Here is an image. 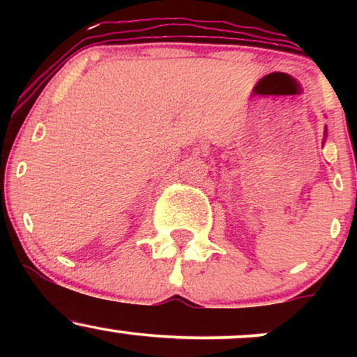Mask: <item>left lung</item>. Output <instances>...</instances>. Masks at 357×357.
I'll use <instances>...</instances> for the list:
<instances>
[{"mask_svg":"<svg viewBox=\"0 0 357 357\" xmlns=\"http://www.w3.org/2000/svg\"><path fill=\"white\" fill-rule=\"evenodd\" d=\"M324 134H326V136H327V130H324Z\"/></svg>","mask_w":357,"mask_h":357,"instance_id":"1","label":"left lung"}]
</instances>
